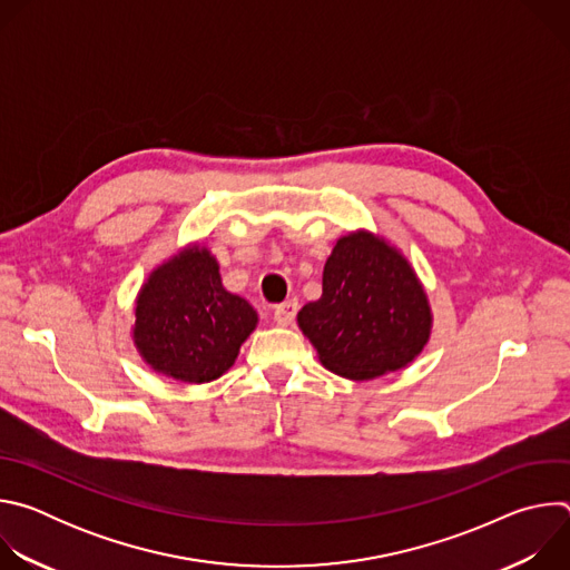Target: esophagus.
I'll return each mask as SVG.
<instances>
[{"label": "esophagus", "instance_id": "esophagus-1", "mask_svg": "<svg viewBox=\"0 0 570 570\" xmlns=\"http://www.w3.org/2000/svg\"><path fill=\"white\" fill-rule=\"evenodd\" d=\"M297 315V299H286L273 308V317L277 324H291Z\"/></svg>", "mask_w": 570, "mask_h": 570}]
</instances>
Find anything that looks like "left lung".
<instances>
[{
	"label": "left lung",
	"mask_w": 570,
	"mask_h": 570,
	"mask_svg": "<svg viewBox=\"0 0 570 570\" xmlns=\"http://www.w3.org/2000/svg\"><path fill=\"white\" fill-rule=\"evenodd\" d=\"M322 365L347 379H374L409 365L431 334L426 293L385 240L343 236L322 273V297L297 313Z\"/></svg>",
	"instance_id": "1"
}]
</instances>
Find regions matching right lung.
I'll use <instances>...</instances> for the list:
<instances>
[{
	"instance_id": "1",
	"label": "right lung",
	"mask_w": 570,
	"mask_h": 570,
	"mask_svg": "<svg viewBox=\"0 0 570 570\" xmlns=\"http://www.w3.org/2000/svg\"><path fill=\"white\" fill-rule=\"evenodd\" d=\"M255 327L257 311L223 288L216 259L194 246L148 277L132 334L153 370L207 383L232 367Z\"/></svg>"
}]
</instances>
